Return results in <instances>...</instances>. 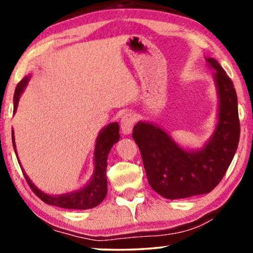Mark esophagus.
Here are the masks:
<instances>
[{
  "label": "esophagus",
  "mask_w": 253,
  "mask_h": 253,
  "mask_svg": "<svg viewBox=\"0 0 253 253\" xmlns=\"http://www.w3.org/2000/svg\"><path fill=\"white\" fill-rule=\"evenodd\" d=\"M137 117L132 113H126L121 119V129L124 134H129L132 131V127L136 122Z\"/></svg>",
  "instance_id": "esophagus-1"
}]
</instances>
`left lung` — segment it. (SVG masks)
<instances>
[{
	"label": "left lung",
	"mask_w": 253,
	"mask_h": 253,
	"mask_svg": "<svg viewBox=\"0 0 253 253\" xmlns=\"http://www.w3.org/2000/svg\"><path fill=\"white\" fill-rule=\"evenodd\" d=\"M214 71L219 115L211 139L200 150H184L161 127L138 122L132 137L139 147L151 188L167 199L205 195L221 182L240 141L237 94L231 79L212 57L206 58Z\"/></svg>",
	"instance_id": "left-lung-1"
}]
</instances>
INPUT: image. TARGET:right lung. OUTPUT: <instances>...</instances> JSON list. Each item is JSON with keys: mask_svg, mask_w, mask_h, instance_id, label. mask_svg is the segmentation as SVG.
<instances>
[{"mask_svg": "<svg viewBox=\"0 0 253 253\" xmlns=\"http://www.w3.org/2000/svg\"><path fill=\"white\" fill-rule=\"evenodd\" d=\"M29 77L23 78L22 81L17 85L15 95H13V113L17 110V106H18V101L22 94L24 88L26 87L27 83H29ZM12 145L16 151V144H15V136H13L12 130ZM120 139V126L119 123L114 122L110 123L108 126L103 127L100 131L98 138H96L95 143V150H94V172H93L92 178L86 184L84 188L77 191L64 193V195H57L51 196L47 195L37 188L33 184L32 181L29 178V176L25 174L24 169L22 168L23 174L25 176L26 182L29 183L30 188L32 191L39 197V198L44 202L48 205H53L61 207V209H68V210H88L93 209V207L98 206L107 196V176H106V169H107V158L110 152V148L113 145L117 143ZM18 159V157H17ZM20 165V162H19Z\"/></svg>", "mask_w": 253, "mask_h": 253, "instance_id": "obj_1", "label": "right lung"}]
</instances>
